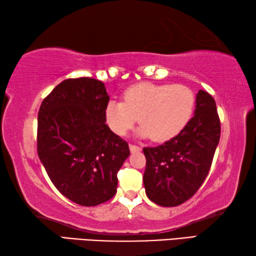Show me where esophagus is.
Returning <instances> with one entry per match:
<instances>
[{
  "mask_svg": "<svg viewBox=\"0 0 256 256\" xmlns=\"http://www.w3.org/2000/svg\"><path fill=\"white\" fill-rule=\"evenodd\" d=\"M129 148H130V152L132 153H136V152H140L142 148L140 146H136L134 144H129Z\"/></svg>",
  "mask_w": 256,
  "mask_h": 256,
  "instance_id": "obj_1",
  "label": "esophagus"
}]
</instances>
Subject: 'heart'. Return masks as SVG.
<instances>
[{"mask_svg":"<svg viewBox=\"0 0 256 256\" xmlns=\"http://www.w3.org/2000/svg\"><path fill=\"white\" fill-rule=\"evenodd\" d=\"M196 96L181 84L160 85L138 83L124 93V102L110 101L106 119L111 130L124 136L135 122L142 126L138 134L154 142H166L178 136L194 114Z\"/></svg>","mask_w":256,"mask_h":256,"instance_id":"b5f03b06","label":"heart"}]
</instances>
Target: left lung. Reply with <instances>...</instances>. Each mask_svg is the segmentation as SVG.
Masks as SVG:
<instances>
[{"label": "left lung", "instance_id": "obj_1", "mask_svg": "<svg viewBox=\"0 0 256 256\" xmlns=\"http://www.w3.org/2000/svg\"><path fill=\"white\" fill-rule=\"evenodd\" d=\"M220 138L216 102L208 92L196 93L194 116L172 140L145 147L144 186L148 199L162 207L189 200L202 184Z\"/></svg>", "mask_w": 256, "mask_h": 256}]
</instances>
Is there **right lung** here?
<instances>
[{
	"mask_svg": "<svg viewBox=\"0 0 256 256\" xmlns=\"http://www.w3.org/2000/svg\"><path fill=\"white\" fill-rule=\"evenodd\" d=\"M104 84L91 78L62 80L38 112V156L56 189L91 207L116 192V174L130 154L127 142L106 124Z\"/></svg>",
	"mask_w": 256,
	"mask_h": 256,
	"instance_id": "right-lung-1",
	"label": "right lung"
}]
</instances>
